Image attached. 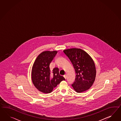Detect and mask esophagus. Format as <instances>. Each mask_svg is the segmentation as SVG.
I'll return each mask as SVG.
<instances>
[{"mask_svg": "<svg viewBox=\"0 0 121 121\" xmlns=\"http://www.w3.org/2000/svg\"><path fill=\"white\" fill-rule=\"evenodd\" d=\"M64 78H65V79H66V78H67V76H66V75H65L64 76Z\"/></svg>", "mask_w": 121, "mask_h": 121, "instance_id": "obj_1", "label": "esophagus"}]
</instances>
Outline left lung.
I'll use <instances>...</instances> for the list:
<instances>
[{
  "label": "left lung",
  "mask_w": 121,
  "mask_h": 121,
  "mask_svg": "<svg viewBox=\"0 0 121 121\" xmlns=\"http://www.w3.org/2000/svg\"><path fill=\"white\" fill-rule=\"evenodd\" d=\"M64 52L70 60L75 70V81L72 86L77 93L88 90L95 79L96 69L94 61L86 52L80 48H69Z\"/></svg>",
  "instance_id": "8db88e82"
}]
</instances>
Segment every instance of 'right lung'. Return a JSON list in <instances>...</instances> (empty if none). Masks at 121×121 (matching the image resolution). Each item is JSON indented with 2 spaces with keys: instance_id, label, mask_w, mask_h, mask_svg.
<instances>
[{
  "instance_id": "add662e5",
  "label": "right lung",
  "mask_w": 121,
  "mask_h": 121,
  "mask_svg": "<svg viewBox=\"0 0 121 121\" xmlns=\"http://www.w3.org/2000/svg\"><path fill=\"white\" fill-rule=\"evenodd\" d=\"M57 52V51L42 52L35 60L32 67L31 78L36 88L44 93H50L54 88L65 79L59 74V69L51 71L49 65Z\"/></svg>"
}]
</instances>
